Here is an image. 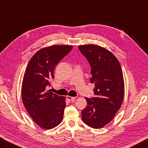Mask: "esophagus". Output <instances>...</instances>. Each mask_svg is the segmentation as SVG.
Returning a JSON list of instances; mask_svg holds the SVG:
<instances>
[{
	"label": "esophagus",
	"mask_w": 148,
	"mask_h": 148,
	"mask_svg": "<svg viewBox=\"0 0 148 148\" xmlns=\"http://www.w3.org/2000/svg\"><path fill=\"white\" fill-rule=\"evenodd\" d=\"M76 97H71V96H66V99L68 101H74L75 100Z\"/></svg>",
	"instance_id": "1"
}]
</instances>
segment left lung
<instances>
[{
    "label": "left lung",
    "mask_w": 148,
    "mask_h": 148,
    "mask_svg": "<svg viewBox=\"0 0 148 148\" xmlns=\"http://www.w3.org/2000/svg\"><path fill=\"white\" fill-rule=\"evenodd\" d=\"M91 66L90 82L96 97H85L87 106L82 111L83 122L93 128H101L113 119L122 106L124 81L119 60L107 49L88 44L78 47Z\"/></svg>",
    "instance_id": "left-lung-1"
}]
</instances>
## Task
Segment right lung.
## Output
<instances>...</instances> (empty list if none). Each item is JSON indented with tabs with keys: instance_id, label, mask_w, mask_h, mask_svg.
Segmentation results:
<instances>
[{
	"instance_id": "1",
	"label": "right lung",
	"mask_w": 148,
	"mask_h": 148,
	"mask_svg": "<svg viewBox=\"0 0 148 148\" xmlns=\"http://www.w3.org/2000/svg\"><path fill=\"white\" fill-rule=\"evenodd\" d=\"M72 48L71 46L54 45L40 49L26 69L21 86L22 100L34 122L42 128H54L63 119L65 97L46 89L54 78L56 66Z\"/></svg>"
}]
</instances>
